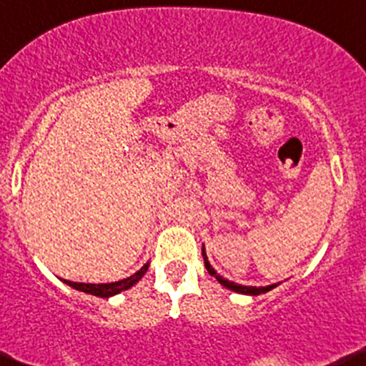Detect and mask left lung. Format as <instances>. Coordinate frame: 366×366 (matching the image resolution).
<instances>
[{
  "label": "left lung",
  "mask_w": 366,
  "mask_h": 366,
  "mask_svg": "<svg viewBox=\"0 0 366 366\" xmlns=\"http://www.w3.org/2000/svg\"><path fill=\"white\" fill-rule=\"evenodd\" d=\"M202 257H204V266H206V269H208V273L211 274V277L217 278V280L220 282V284L224 285V287L231 289V291H234V292H239V295H248V296L264 295V292L271 291V289H274L278 285V284H271V285H266V287H252V285L234 284V282H229V280H225V278H222L220 274H218L217 271H214L213 267H211L209 261H208V255H206V252H204V247H202Z\"/></svg>",
  "instance_id": "obj_1"
}]
</instances>
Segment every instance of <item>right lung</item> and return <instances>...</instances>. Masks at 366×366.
Masks as SVG:
<instances>
[{
    "instance_id": "obj_1",
    "label": "right lung",
    "mask_w": 366,
    "mask_h": 366,
    "mask_svg": "<svg viewBox=\"0 0 366 366\" xmlns=\"http://www.w3.org/2000/svg\"><path fill=\"white\" fill-rule=\"evenodd\" d=\"M148 266L149 262L142 266L139 271H135L132 277L123 278V280L119 282H111V284H82V282H70V280H63V282H65L66 285H70V287L77 289V291L86 292V295H93L99 297H111L114 295H119L122 291H127V289H130L134 284H137V282L144 277L146 271H148Z\"/></svg>"
}]
</instances>
